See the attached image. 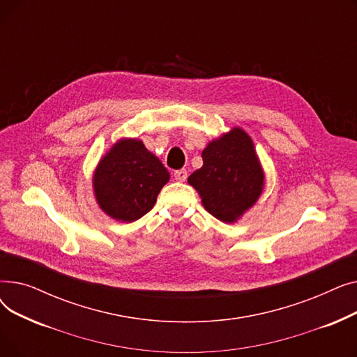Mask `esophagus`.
Masks as SVG:
<instances>
[{"mask_svg":"<svg viewBox=\"0 0 357 357\" xmlns=\"http://www.w3.org/2000/svg\"><path fill=\"white\" fill-rule=\"evenodd\" d=\"M174 176L178 182H185L186 178H188V172H186V169H179V171H175Z\"/></svg>","mask_w":357,"mask_h":357,"instance_id":"esophagus-1","label":"esophagus"}]
</instances>
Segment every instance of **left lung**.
<instances>
[{
    "label": "left lung",
    "instance_id": "left-lung-1",
    "mask_svg": "<svg viewBox=\"0 0 357 357\" xmlns=\"http://www.w3.org/2000/svg\"><path fill=\"white\" fill-rule=\"evenodd\" d=\"M202 160L188 183L213 217L227 224L238 221L265 188V172L252 137L236 126L208 142Z\"/></svg>",
    "mask_w": 357,
    "mask_h": 357
}]
</instances>
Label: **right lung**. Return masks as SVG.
<instances>
[{"mask_svg": "<svg viewBox=\"0 0 357 357\" xmlns=\"http://www.w3.org/2000/svg\"><path fill=\"white\" fill-rule=\"evenodd\" d=\"M169 178L167 169L142 140L121 137L102 155L92 174L93 197L109 218L131 222L153 208Z\"/></svg>", "mask_w": 357, "mask_h": 357, "instance_id": "1", "label": "right lung"}]
</instances>
